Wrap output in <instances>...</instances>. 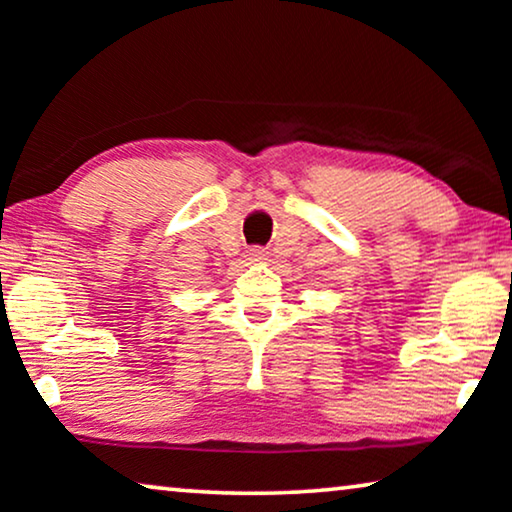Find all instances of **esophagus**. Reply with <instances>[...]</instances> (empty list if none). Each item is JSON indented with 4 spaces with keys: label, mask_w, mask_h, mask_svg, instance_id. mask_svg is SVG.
Returning a JSON list of instances; mask_svg holds the SVG:
<instances>
[{
    "label": "esophagus",
    "mask_w": 512,
    "mask_h": 512,
    "mask_svg": "<svg viewBox=\"0 0 512 512\" xmlns=\"http://www.w3.org/2000/svg\"><path fill=\"white\" fill-rule=\"evenodd\" d=\"M264 259H266V250L264 248H253L248 253V262L250 264H262Z\"/></svg>",
    "instance_id": "obj_1"
}]
</instances>
